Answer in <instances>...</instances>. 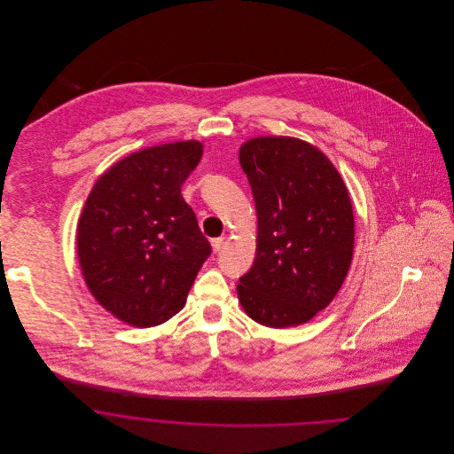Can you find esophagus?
<instances>
[{
	"mask_svg": "<svg viewBox=\"0 0 454 454\" xmlns=\"http://www.w3.org/2000/svg\"><path fill=\"white\" fill-rule=\"evenodd\" d=\"M211 243H213V250L219 252L223 248V245H224V237L215 238Z\"/></svg>",
	"mask_w": 454,
	"mask_h": 454,
	"instance_id": "obj_1",
	"label": "esophagus"
}]
</instances>
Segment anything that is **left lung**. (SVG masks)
Returning <instances> with one entry per match:
<instances>
[{"instance_id":"left-lung-1","label":"left lung","mask_w":454,"mask_h":454,"mask_svg":"<svg viewBox=\"0 0 454 454\" xmlns=\"http://www.w3.org/2000/svg\"><path fill=\"white\" fill-rule=\"evenodd\" d=\"M255 200V259L238 298L257 324H306L346 279L354 215L344 180L324 153L294 137H255L239 148Z\"/></svg>"}]
</instances>
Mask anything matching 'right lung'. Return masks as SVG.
I'll return each mask as SVG.
<instances>
[{
	"instance_id": "obj_1",
	"label": "right lung",
	"mask_w": 454,
	"mask_h": 454,
	"mask_svg": "<svg viewBox=\"0 0 454 454\" xmlns=\"http://www.w3.org/2000/svg\"><path fill=\"white\" fill-rule=\"evenodd\" d=\"M200 156L197 141L134 153L88 195L76 238L82 272L95 300L126 324L170 320L213 252L180 194Z\"/></svg>"
}]
</instances>
